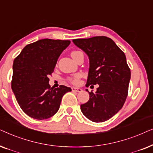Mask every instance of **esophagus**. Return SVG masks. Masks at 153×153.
Returning <instances> with one entry per match:
<instances>
[{"label": "esophagus", "mask_w": 153, "mask_h": 153, "mask_svg": "<svg viewBox=\"0 0 153 153\" xmlns=\"http://www.w3.org/2000/svg\"><path fill=\"white\" fill-rule=\"evenodd\" d=\"M72 91L77 92V93H80V92L82 91V89L80 88H76V87H72Z\"/></svg>", "instance_id": "esophagus-1"}]
</instances>
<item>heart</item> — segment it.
<instances>
[{
  "mask_svg": "<svg viewBox=\"0 0 153 153\" xmlns=\"http://www.w3.org/2000/svg\"><path fill=\"white\" fill-rule=\"evenodd\" d=\"M78 52H79V51H73L72 53H71V56H72V57H73L75 54H76ZM81 74H79V73H77V74H75L74 75H73L72 76L70 77V78H68V81H70V83H73V84H78L79 83V80H80V78H81Z\"/></svg>",
  "mask_w": 153,
  "mask_h": 153,
  "instance_id": "obj_1",
  "label": "heart"
}]
</instances>
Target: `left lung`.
<instances>
[{"instance_id":"left-lung-1","label":"left lung","mask_w":153,"mask_h":153,"mask_svg":"<svg viewBox=\"0 0 153 153\" xmlns=\"http://www.w3.org/2000/svg\"><path fill=\"white\" fill-rule=\"evenodd\" d=\"M72 41L88 56L90 67L85 86L99 85L95 93L86 90L90 98L86 103L81 104V111L93 122L108 120L121 109L128 94L131 72L124 52L105 36Z\"/></svg>"}]
</instances>
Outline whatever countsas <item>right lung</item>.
<instances>
[{"instance_id": "right-lung-1", "label": "right lung", "mask_w": 153, "mask_h": 153, "mask_svg": "<svg viewBox=\"0 0 153 153\" xmlns=\"http://www.w3.org/2000/svg\"><path fill=\"white\" fill-rule=\"evenodd\" d=\"M70 40L43 39L29 44L14 58L11 87L25 114L37 120L47 119L59 109L70 88H51L49 76Z\"/></svg>"}]
</instances>
